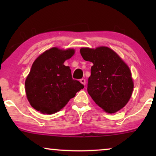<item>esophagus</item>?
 Returning <instances> with one entry per match:
<instances>
[{"label": "esophagus", "instance_id": "esophagus-1", "mask_svg": "<svg viewBox=\"0 0 156 156\" xmlns=\"http://www.w3.org/2000/svg\"><path fill=\"white\" fill-rule=\"evenodd\" d=\"M80 83H81L82 84H83L84 86L86 85V80L84 79V78H82V79H80Z\"/></svg>", "mask_w": 156, "mask_h": 156}]
</instances>
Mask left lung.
Segmentation results:
<instances>
[{"instance_id": "1", "label": "left lung", "mask_w": 156, "mask_h": 156, "mask_svg": "<svg viewBox=\"0 0 156 156\" xmlns=\"http://www.w3.org/2000/svg\"><path fill=\"white\" fill-rule=\"evenodd\" d=\"M80 52L84 60L93 64L87 85L93 101L108 114L122 108L129 101L133 89L128 66L108 47L82 48Z\"/></svg>"}]
</instances>
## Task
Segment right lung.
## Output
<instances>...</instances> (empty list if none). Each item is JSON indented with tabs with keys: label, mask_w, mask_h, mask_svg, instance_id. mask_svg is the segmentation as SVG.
<instances>
[{
	"label": "right lung",
	"mask_w": 156,
	"mask_h": 156,
	"mask_svg": "<svg viewBox=\"0 0 156 156\" xmlns=\"http://www.w3.org/2000/svg\"><path fill=\"white\" fill-rule=\"evenodd\" d=\"M75 50L52 48L34 62L25 87L28 101L42 114H52L65 106L84 86L73 80L69 67L64 64Z\"/></svg>",
	"instance_id": "add662e5"
}]
</instances>
